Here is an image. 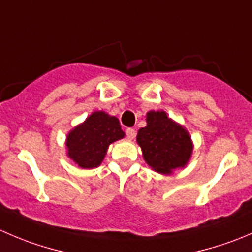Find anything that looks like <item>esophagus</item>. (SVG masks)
I'll return each instance as SVG.
<instances>
[{"instance_id": "34e87169", "label": "esophagus", "mask_w": 252, "mask_h": 252, "mask_svg": "<svg viewBox=\"0 0 252 252\" xmlns=\"http://www.w3.org/2000/svg\"><path fill=\"white\" fill-rule=\"evenodd\" d=\"M126 138H128L129 140H133L136 135V131H135V129H133V128H126Z\"/></svg>"}]
</instances>
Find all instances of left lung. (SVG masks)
Listing matches in <instances>:
<instances>
[{"label":"left lung","mask_w":252,"mask_h":252,"mask_svg":"<svg viewBox=\"0 0 252 252\" xmlns=\"http://www.w3.org/2000/svg\"><path fill=\"white\" fill-rule=\"evenodd\" d=\"M146 122L147 126L136 136L146 163L163 174L184 167L192 151L188 131L169 119L163 111L149 112Z\"/></svg>","instance_id":"left-lung-1"}]
</instances>
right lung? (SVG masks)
I'll return each instance as SVG.
<instances>
[{"label":"right lung","instance_id":"add662e5","mask_svg":"<svg viewBox=\"0 0 252 252\" xmlns=\"http://www.w3.org/2000/svg\"><path fill=\"white\" fill-rule=\"evenodd\" d=\"M122 138L124 131L116 117L94 112L68 135V156L81 168H95L102 162L110 144Z\"/></svg>","mask_w":252,"mask_h":252}]
</instances>
